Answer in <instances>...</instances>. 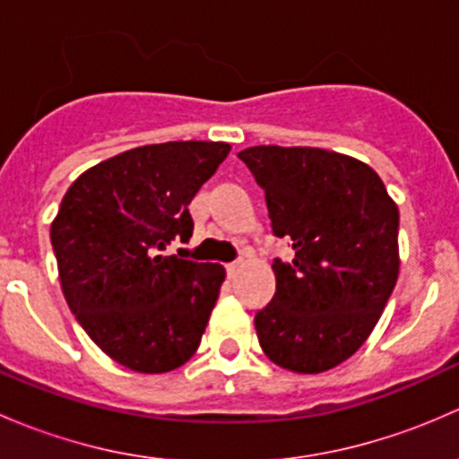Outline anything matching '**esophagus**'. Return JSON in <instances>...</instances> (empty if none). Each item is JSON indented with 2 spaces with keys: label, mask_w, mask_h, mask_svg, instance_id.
Here are the masks:
<instances>
[{
  "label": "esophagus",
  "mask_w": 459,
  "mask_h": 459,
  "mask_svg": "<svg viewBox=\"0 0 459 459\" xmlns=\"http://www.w3.org/2000/svg\"><path fill=\"white\" fill-rule=\"evenodd\" d=\"M239 266H242V259H235V262L226 264V273H229V277H233L235 273H238Z\"/></svg>",
  "instance_id": "obj_1"
}]
</instances>
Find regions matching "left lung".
Instances as JSON below:
<instances>
[{
    "label": "left lung",
    "instance_id": "left-lung-1",
    "mask_svg": "<svg viewBox=\"0 0 459 459\" xmlns=\"http://www.w3.org/2000/svg\"><path fill=\"white\" fill-rule=\"evenodd\" d=\"M264 188L273 235L293 262H273L275 295L255 316L262 351L293 373H322L367 342L400 273V212L371 166L311 146L238 152Z\"/></svg>",
    "mask_w": 459,
    "mask_h": 459
}]
</instances>
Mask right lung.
Masks as SVG:
<instances>
[{
	"label": "right lung",
	"instance_id": "1",
	"mask_svg": "<svg viewBox=\"0 0 459 459\" xmlns=\"http://www.w3.org/2000/svg\"><path fill=\"white\" fill-rule=\"evenodd\" d=\"M229 151L224 142H166L119 152L71 184L53 220L68 307L131 371L169 373L200 346L226 271L164 251L175 238L188 242V204Z\"/></svg>",
	"mask_w": 459,
	"mask_h": 459
}]
</instances>
